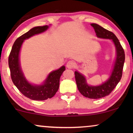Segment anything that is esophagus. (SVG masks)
<instances>
[{
  "mask_svg": "<svg viewBox=\"0 0 133 133\" xmlns=\"http://www.w3.org/2000/svg\"><path fill=\"white\" fill-rule=\"evenodd\" d=\"M75 66V62L73 61H69L66 63V67L69 69L73 68Z\"/></svg>",
  "mask_w": 133,
  "mask_h": 133,
  "instance_id": "obj_1",
  "label": "esophagus"
}]
</instances>
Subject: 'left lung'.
Listing matches in <instances>:
<instances>
[{
    "instance_id": "obj_1",
    "label": "left lung",
    "mask_w": 133,
    "mask_h": 133,
    "mask_svg": "<svg viewBox=\"0 0 133 133\" xmlns=\"http://www.w3.org/2000/svg\"><path fill=\"white\" fill-rule=\"evenodd\" d=\"M91 25L94 29L97 37L112 40L115 46L116 53V59L111 75L101 85L97 86L88 85L86 78L82 74L80 73L77 71L74 72L76 84L79 92L85 97L97 99L109 95L121 81L125 62V52L115 34L96 23H91Z\"/></svg>"
}]
</instances>
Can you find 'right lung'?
Listing matches in <instances>:
<instances>
[{
  "label": "right lung",
  "mask_w": 133,
  "mask_h": 133,
  "mask_svg": "<svg viewBox=\"0 0 133 133\" xmlns=\"http://www.w3.org/2000/svg\"><path fill=\"white\" fill-rule=\"evenodd\" d=\"M48 28V25L36 26L20 36L14 42L8 58L12 82L22 94L34 101H45L53 97L59 90L60 77L65 70V66H62L57 70L50 72L42 84L36 85L27 81L22 70L19 56L23 42L36 34L45 32Z\"/></svg>",
  "instance_id": "obj_1"
}]
</instances>
